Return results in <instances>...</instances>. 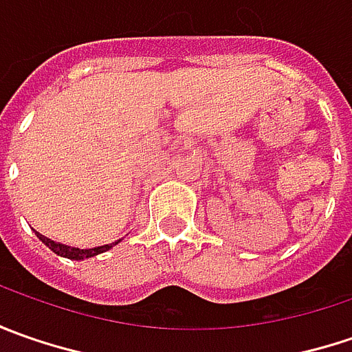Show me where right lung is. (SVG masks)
<instances>
[{"mask_svg": "<svg viewBox=\"0 0 352 352\" xmlns=\"http://www.w3.org/2000/svg\"><path fill=\"white\" fill-rule=\"evenodd\" d=\"M36 236H38L52 252H56L58 256L72 258V261H84V258H89V256H96V254L105 252V250H109L113 245L119 243V241H116V243H111V245H102V247H96V249H74V247H68V245H62V243H54V241H50L48 236L41 235V233H36Z\"/></svg>", "mask_w": 352, "mask_h": 352, "instance_id": "add662e5", "label": "right lung"}]
</instances>
